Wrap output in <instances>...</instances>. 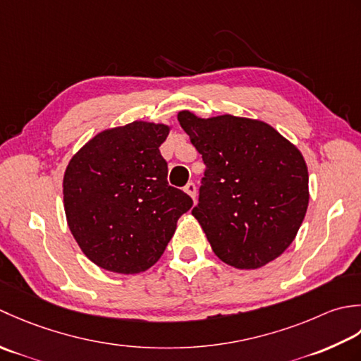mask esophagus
<instances>
[{
  "instance_id": "34e87169",
  "label": "esophagus",
  "mask_w": 361,
  "mask_h": 361,
  "mask_svg": "<svg viewBox=\"0 0 361 361\" xmlns=\"http://www.w3.org/2000/svg\"><path fill=\"white\" fill-rule=\"evenodd\" d=\"M183 191H185V193L191 197V200H196V185L193 182H188L187 185H185V188H183Z\"/></svg>"
}]
</instances>
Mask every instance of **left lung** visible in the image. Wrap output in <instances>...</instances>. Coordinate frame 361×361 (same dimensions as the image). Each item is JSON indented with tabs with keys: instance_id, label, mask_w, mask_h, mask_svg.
<instances>
[{
	"instance_id": "left-lung-1",
	"label": "left lung",
	"mask_w": 361,
	"mask_h": 361,
	"mask_svg": "<svg viewBox=\"0 0 361 361\" xmlns=\"http://www.w3.org/2000/svg\"><path fill=\"white\" fill-rule=\"evenodd\" d=\"M178 120L207 166L191 215L212 251L237 269L276 260L296 238L310 200L302 152L262 120L190 110Z\"/></svg>"
}]
</instances>
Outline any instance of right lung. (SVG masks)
Returning <instances> with one entry per match:
<instances>
[{
	"label": "right lung",
	"instance_id": "1",
	"mask_svg": "<svg viewBox=\"0 0 361 361\" xmlns=\"http://www.w3.org/2000/svg\"><path fill=\"white\" fill-rule=\"evenodd\" d=\"M171 126L132 121L98 132L68 161L63 209L80 251L118 274L149 269L193 205L168 185L160 145Z\"/></svg>",
	"mask_w": 361,
	"mask_h": 361
}]
</instances>
